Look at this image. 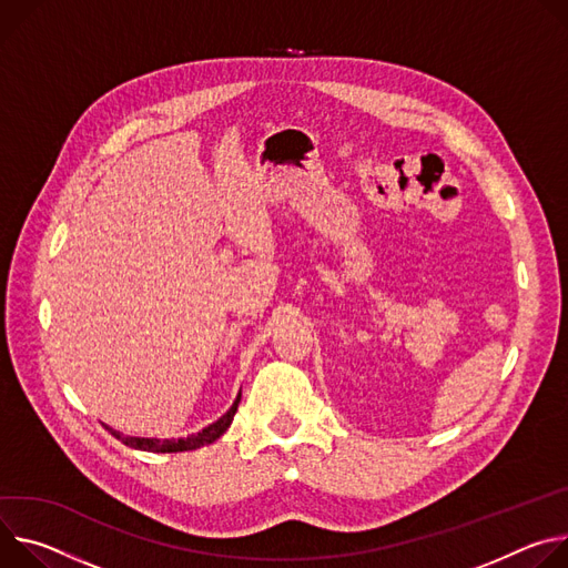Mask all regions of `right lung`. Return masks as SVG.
Masks as SVG:
<instances>
[{"label":"right lung","instance_id":"right-lung-1","mask_svg":"<svg viewBox=\"0 0 568 568\" xmlns=\"http://www.w3.org/2000/svg\"><path fill=\"white\" fill-rule=\"evenodd\" d=\"M239 402H241V393L236 397V402L232 404V408L221 417L216 419L214 424H210L207 428H203L201 433H194V435H186V437H178V439H158V437H133V435H123L114 428L108 426V430L121 439V443L125 447L131 449H140V452H151V454H178V452H194V449H201L205 445H212L214 439H219L232 424L234 419V413L239 408Z\"/></svg>","mask_w":568,"mask_h":568}]
</instances>
